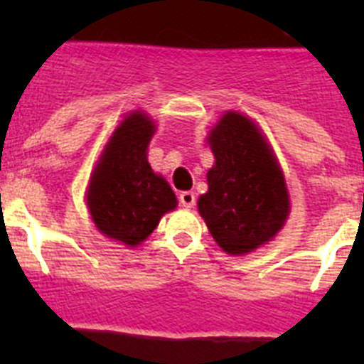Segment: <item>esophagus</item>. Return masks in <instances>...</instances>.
Segmentation results:
<instances>
[{"instance_id":"1","label":"esophagus","mask_w":364,"mask_h":364,"mask_svg":"<svg viewBox=\"0 0 364 364\" xmlns=\"http://www.w3.org/2000/svg\"><path fill=\"white\" fill-rule=\"evenodd\" d=\"M180 205H184V208H193L195 202H197V197H195V193L193 191H182L178 197Z\"/></svg>"}]
</instances>
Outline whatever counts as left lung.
I'll return each instance as SVG.
<instances>
[{
	"mask_svg": "<svg viewBox=\"0 0 364 364\" xmlns=\"http://www.w3.org/2000/svg\"><path fill=\"white\" fill-rule=\"evenodd\" d=\"M208 140L215 166L198 211L224 252L244 255L273 239L290 213L284 176L259 127L239 112L224 114Z\"/></svg>",
	"mask_w": 364,
	"mask_h": 364,
	"instance_id": "1",
	"label": "left lung"
}]
</instances>
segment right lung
Returning <instances> with one entry per match:
<instances>
[{"instance_id": "add662e5", "label": "right lung", "mask_w": 364, "mask_h": 364, "mask_svg": "<svg viewBox=\"0 0 364 364\" xmlns=\"http://www.w3.org/2000/svg\"><path fill=\"white\" fill-rule=\"evenodd\" d=\"M154 125L133 112L112 133L87 189V205L96 228L109 239L136 246L176 208V197L147 162Z\"/></svg>"}]
</instances>
